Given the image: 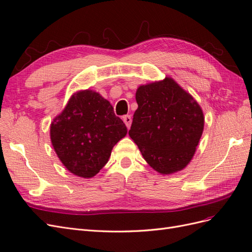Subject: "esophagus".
Wrapping results in <instances>:
<instances>
[{
    "label": "esophagus",
    "mask_w": 252,
    "mask_h": 252,
    "mask_svg": "<svg viewBox=\"0 0 252 252\" xmlns=\"http://www.w3.org/2000/svg\"><path fill=\"white\" fill-rule=\"evenodd\" d=\"M123 121H124V123H125V125L127 126V128L129 129L130 128V126H131V122H132V119H131V117L130 116H124L123 118Z\"/></svg>",
    "instance_id": "34e87169"
}]
</instances>
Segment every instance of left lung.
Segmentation results:
<instances>
[{
	"label": "left lung",
	"mask_w": 252,
	"mask_h": 252,
	"mask_svg": "<svg viewBox=\"0 0 252 252\" xmlns=\"http://www.w3.org/2000/svg\"><path fill=\"white\" fill-rule=\"evenodd\" d=\"M129 135L150 167L162 174L184 169L191 161L204 129L197 102L173 79L142 85L136 90Z\"/></svg>",
	"instance_id": "1"
}]
</instances>
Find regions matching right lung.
<instances>
[{"label":"right lung","instance_id":"add662e5","mask_svg":"<svg viewBox=\"0 0 252 252\" xmlns=\"http://www.w3.org/2000/svg\"><path fill=\"white\" fill-rule=\"evenodd\" d=\"M127 133L111 104L93 90L71 95L50 125V139L60 161L71 173L93 178L108 162L111 150Z\"/></svg>","mask_w":252,"mask_h":252}]
</instances>
